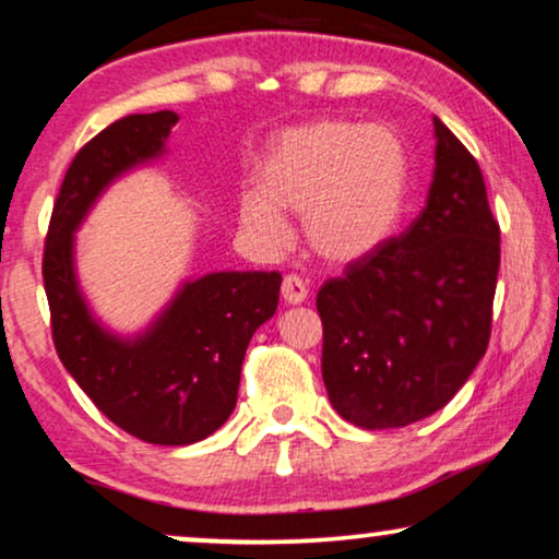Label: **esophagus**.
<instances>
[{"label":"esophagus","mask_w":559,"mask_h":559,"mask_svg":"<svg viewBox=\"0 0 559 559\" xmlns=\"http://www.w3.org/2000/svg\"><path fill=\"white\" fill-rule=\"evenodd\" d=\"M306 297L308 287L297 274H287V277L282 280V300H285L287 306H300V302H306Z\"/></svg>","instance_id":"esophagus-1"}]
</instances>
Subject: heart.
Listing matches in <instances>:
<instances>
[{
	"mask_svg": "<svg viewBox=\"0 0 559 559\" xmlns=\"http://www.w3.org/2000/svg\"><path fill=\"white\" fill-rule=\"evenodd\" d=\"M411 185L403 135L346 118L289 128L259 164V192L238 200V221L264 251L289 241L285 215L302 217L310 251L329 264L372 257L393 236Z\"/></svg>",
	"mask_w": 559,
	"mask_h": 559,
	"instance_id": "b5f03b06",
	"label": "heart"
}]
</instances>
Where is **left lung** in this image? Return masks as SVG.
<instances>
[{"label":"left lung","mask_w":559,"mask_h":559,"mask_svg":"<svg viewBox=\"0 0 559 559\" xmlns=\"http://www.w3.org/2000/svg\"><path fill=\"white\" fill-rule=\"evenodd\" d=\"M433 138L421 215L316 297L329 401L359 429H397L444 408L490 342L501 228L475 156L439 118Z\"/></svg>","instance_id":"left-lung-1"}]
</instances>
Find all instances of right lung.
I'll return each mask as SVG.
<instances>
[{
    "instance_id": "right-lung-1",
    "label": "right lung",
    "mask_w": 559,
    "mask_h": 559,
    "mask_svg": "<svg viewBox=\"0 0 559 559\" xmlns=\"http://www.w3.org/2000/svg\"><path fill=\"white\" fill-rule=\"evenodd\" d=\"M171 110L128 115L94 135L71 162L43 251L58 359L115 426L162 447L221 429L236 408L246 346L280 300V272H213L187 280L138 336L107 331L86 306L74 270V234L122 174L166 151Z\"/></svg>"
}]
</instances>
